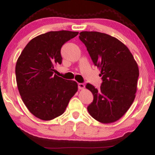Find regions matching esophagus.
<instances>
[{
	"label": "esophagus",
	"instance_id": "esophagus-1",
	"mask_svg": "<svg viewBox=\"0 0 155 155\" xmlns=\"http://www.w3.org/2000/svg\"><path fill=\"white\" fill-rule=\"evenodd\" d=\"M78 87L79 90H83V89L85 88V85H84L83 83H78Z\"/></svg>",
	"mask_w": 155,
	"mask_h": 155
}]
</instances>
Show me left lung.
Wrapping results in <instances>:
<instances>
[{
    "instance_id": "8db88e82",
    "label": "left lung",
    "mask_w": 155,
    "mask_h": 155,
    "mask_svg": "<svg viewBox=\"0 0 155 155\" xmlns=\"http://www.w3.org/2000/svg\"><path fill=\"white\" fill-rule=\"evenodd\" d=\"M79 35L103 80L99 90L90 83L86 85L94 96L87 111L100 122H114L134 101L138 65L129 49L115 38L96 31H82Z\"/></svg>"
}]
</instances>
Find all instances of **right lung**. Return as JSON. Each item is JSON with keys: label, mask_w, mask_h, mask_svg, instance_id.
Masks as SVG:
<instances>
[{"label": "right lung", "mask_w": 155, "mask_h": 155, "mask_svg": "<svg viewBox=\"0 0 155 155\" xmlns=\"http://www.w3.org/2000/svg\"><path fill=\"white\" fill-rule=\"evenodd\" d=\"M78 34L69 31L41 34L27 44L18 59V91L27 109L39 119L51 120L64 114L77 91V83L54 74V68L62 62V46Z\"/></svg>", "instance_id": "1"}]
</instances>
